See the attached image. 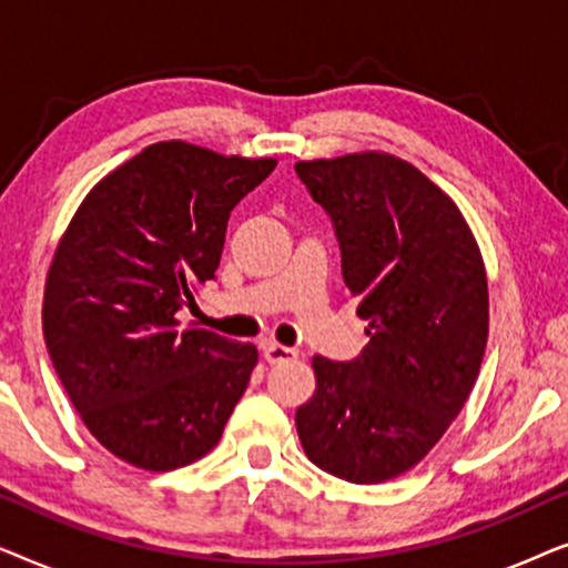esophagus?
Here are the masks:
<instances>
[{
    "label": "esophagus",
    "instance_id": "obj_1",
    "mask_svg": "<svg viewBox=\"0 0 568 568\" xmlns=\"http://www.w3.org/2000/svg\"><path fill=\"white\" fill-rule=\"evenodd\" d=\"M300 352L292 346H282V344H263V359L268 364H278V362H290L297 359Z\"/></svg>",
    "mask_w": 568,
    "mask_h": 568
}]
</instances>
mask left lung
Wrapping results in <instances>:
<instances>
[{
  "label": "left lung",
  "mask_w": 568,
  "mask_h": 568,
  "mask_svg": "<svg viewBox=\"0 0 568 568\" xmlns=\"http://www.w3.org/2000/svg\"><path fill=\"white\" fill-rule=\"evenodd\" d=\"M294 170L331 216L344 284L369 323L356 359H313L297 434L317 468L383 484L437 445L476 385L486 268L455 201L408 162L362 152Z\"/></svg>",
  "instance_id": "8db88e82"
}]
</instances>
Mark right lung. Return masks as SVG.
I'll use <instances>...</instances> for the list:
<instances>
[{
    "mask_svg": "<svg viewBox=\"0 0 568 568\" xmlns=\"http://www.w3.org/2000/svg\"><path fill=\"white\" fill-rule=\"evenodd\" d=\"M274 168L158 142L105 175L61 237L45 348L92 437L136 468L204 457L245 393L255 346L185 328L178 313L214 278L230 212Z\"/></svg>",
    "mask_w": 568,
    "mask_h": 568,
    "instance_id": "add662e5",
    "label": "right lung"
}]
</instances>
